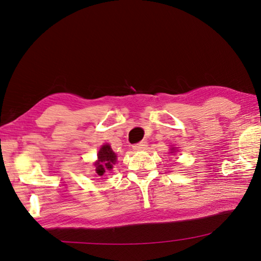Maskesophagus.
<instances>
[{"label": "esophagus", "mask_w": 261, "mask_h": 261, "mask_svg": "<svg viewBox=\"0 0 261 261\" xmlns=\"http://www.w3.org/2000/svg\"><path fill=\"white\" fill-rule=\"evenodd\" d=\"M147 146L148 145H147L146 141H140V143L134 145V149L135 150H145L147 148Z\"/></svg>", "instance_id": "1"}]
</instances>
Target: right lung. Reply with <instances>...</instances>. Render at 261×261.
I'll return each mask as SVG.
<instances>
[{
	"mask_svg": "<svg viewBox=\"0 0 261 261\" xmlns=\"http://www.w3.org/2000/svg\"><path fill=\"white\" fill-rule=\"evenodd\" d=\"M116 162V155L114 151L112 150L110 145H103L98 153V162L94 164L96 165V171L98 176H102L105 170H111L113 168V164Z\"/></svg>",
	"mask_w": 261,
	"mask_h": 261,
	"instance_id": "obj_1",
	"label": "right lung"
}]
</instances>
